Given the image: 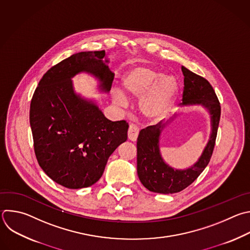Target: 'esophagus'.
I'll return each instance as SVG.
<instances>
[{
	"label": "esophagus",
	"mask_w": 250,
	"mask_h": 250,
	"mask_svg": "<svg viewBox=\"0 0 250 250\" xmlns=\"http://www.w3.org/2000/svg\"><path fill=\"white\" fill-rule=\"evenodd\" d=\"M138 133H139V128L135 125H133V124L130 125L129 127H128V131H127L128 139L131 140V141H136Z\"/></svg>",
	"instance_id": "esophagus-1"
}]
</instances>
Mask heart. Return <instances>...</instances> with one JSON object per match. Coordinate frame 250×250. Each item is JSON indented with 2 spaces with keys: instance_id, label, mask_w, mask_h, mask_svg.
I'll return each mask as SVG.
<instances>
[{
  "instance_id": "1",
  "label": "heart",
  "mask_w": 250,
  "mask_h": 250,
  "mask_svg": "<svg viewBox=\"0 0 250 250\" xmlns=\"http://www.w3.org/2000/svg\"><path fill=\"white\" fill-rule=\"evenodd\" d=\"M124 93L130 98L141 96L138 108L142 116L149 121H157L167 114L179 90L177 79L172 75H162L148 66H135L127 71L122 79ZM114 101L125 105V97L117 92Z\"/></svg>"
}]
</instances>
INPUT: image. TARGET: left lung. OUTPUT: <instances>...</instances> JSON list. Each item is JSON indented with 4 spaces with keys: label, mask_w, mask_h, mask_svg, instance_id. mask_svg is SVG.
Segmentation results:
<instances>
[{
    "label": "left lung",
    "mask_w": 250,
    "mask_h": 250,
    "mask_svg": "<svg viewBox=\"0 0 250 250\" xmlns=\"http://www.w3.org/2000/svg\"><path fill=\"white\" fill-rule=\"evenodd\" d=\"M185 87L183 106L202 105L211 115L212 130L202 155L192 167L177 170L166 164L159 149V138L165 125L162 122L140 130L137 138V175L141 184L150 191L171 194L184 190L204 171L210 162L221 117L218 97L207 79L182 66ZM173 120V119H172Z\"/></svg>",
    "instance_id": "obj_1"
}]
</instances>
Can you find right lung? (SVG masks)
I'll use <instances>...</instances> for the list:
<instances>
[{"label":"right lung","instance_id":"obj_1","mask_svg":"<svg viewBox=\"0 0 250 250\" xmlns=\"http://www.w3.org/2000/svg\"><path fill=\"white\" fill-rule=\"evenodd\" d=\"M105 51L80 52L52 66L41 78L30 103L34 152L45 174L70 189L88 188L102 177L117 147L127 139L125 121L108 120L93 102L81 98L71 78L88 72L109 92L115 74Z\"/></svg>","mask_w":250,"mask_h":250}]
</instances>
